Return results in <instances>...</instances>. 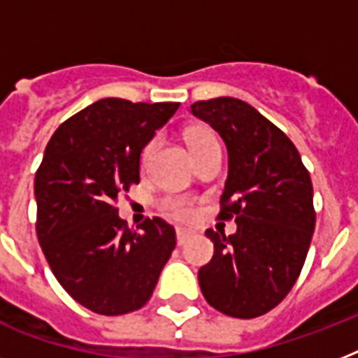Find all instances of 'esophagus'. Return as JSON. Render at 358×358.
<instances>
[{
  "label": "esophagus",
  "instance_id": "34e87169",
  "mask_svg": "<svg viewBox=\"0 0 358 358\" xmlns=\"http://www.w3.org/2000/svg\"><path fill=\"white\" fill-rule=\"evenodd\" d=\"M193 236V232L191 230H185V229H176V241H178V245H184L187 239Z\"/></svg>",
  "mask_w": 358,
  "mask_h": 358
}]
</instances>
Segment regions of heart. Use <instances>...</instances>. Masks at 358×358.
<instances>
[{
    "mask_svg": "<svg viewBox=\"0 0 358 358\" xmlns=\"http://www.w3.org/2000/svg\"><path fill=\"white\" fill-rule=\"evenodd\" d=\"M215 135L212 131H208V129H195V131H191L187 135V143H189L191 150L195 152L199 150L201 146L208 145V143H215ZM154 148H156V141H150L148 145L143 148V154H141V163L146 165L148 159L154 154ZM163 212L171 215L174 219H180V221H185V219H189L193 215V204L191 201H187L185 196H167L165 201L162 202Z\"/></svg>",
    "mask_w": 358,
    "mask_h": 358,
    "instance_id": "1",
    "label": "heart"
}]
</instances>
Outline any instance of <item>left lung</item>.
Returning a JSON list of instances; mask_svg holds the SVG:
<instances>
[{
  "mask_svg": "<svg viewBox=\"0 0 358 358\" xmlns=\"http://www.w3.org/2000/svg\"><path fill=\"white\" fill-rule=\"evenodd\" d=\"M191 113L227 145L217 219L238 223L232 236L206 230L213 258L199 269L202 295L227 316L258 317L289 294L306 260L316 227L310 174L288 135L243 100H202Z\"/></svg>",
  "mask_w": 358,
  "mask_h": 358,
  "instance_id": "8db88e82",
  "label": "left lung"
}]
</instances>
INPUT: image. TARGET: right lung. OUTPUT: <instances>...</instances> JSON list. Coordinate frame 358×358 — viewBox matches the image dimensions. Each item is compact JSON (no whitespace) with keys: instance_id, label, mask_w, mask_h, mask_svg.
Instances as JSON below:
<instances>
[{"instance_id":"obj_1","label":"right lung","mask_w":358,"mask_h":358,"mask_svg":"<svg viewBox=\"0 0 358 358\" xmlns=\"http://www.w3.org/2000/svg\"><path fill=\"white\" fill-rule=\"evenodd\" d=\"M178 108L103 98L64 120L44 150L35 176L38 243L66 294L96 314L145 306L176 247L171 224L154 217L129 230L115 202L139 184L141 150Z\"/></svg>"}]
</instances>
